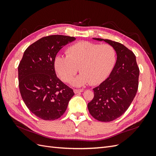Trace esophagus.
I'll return each instance as SVG.
<instances>
[{
	"mask_svg": "<svg viewBox=\"0 0 156 156\" xmlns=\"http://www.w3.org/2000/svg\"><path fill=\"white\" fill-rule=\"evenodd\" d=\"M74 92L75 94H79L80 92H82L84 91L83 89H74Z\"/></svg>",
	"mask_w": 156,
	"mask_h": 156,
	"instance_id": "1",
	"label": "esophagus"
}]
</instances>
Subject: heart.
Wrapping results in <instances>:
<instances>
[{
  "label": "heart",
  "mask_w": 156,
  "mask_h": 156,
  "mask_svg": "<svg viewBox=\"0 0 156 156\" xmlns=\"http://www.w3.org/2000/svg\"><path fill=\"white\" fill-rule=\"evenodd\" d=\"M67 56L57 55L54 65L56 73L64 82H69L79 69L80 73L72 81L81 87L90 83L98 84L104 80L116 62V51L109 44L80 41L69 47Z\"/></svg>",
  "instance_id": "obj_1"
}]
</instances>
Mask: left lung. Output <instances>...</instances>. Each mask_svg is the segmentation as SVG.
I'll return each instance as SVG.
<instances>
[{
	"mask_svg": "<svg viewBox=\"0 0 156 156\" xmlns=\"http://www.w3.org/2000/svg\"><path fill=\"white\" fill-rule=\"evenodd\" d=\"M115 48L116 62L108 77L93 88L94 96L88 108L94 119L111 122L122 116L130 106L139 86V69L136 56L131 50L119 42L101 38Z\"/></svg>",
	"mask_w": 156,
	"mask_h": 156,
	"instance_id": "1",
	"label": "left lung"
}]
</instances>
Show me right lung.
<instances>
[{
  "mask_svg": "<svg viewBox=\"0 0 156 156\" xmlns=\"http://www.w3.org/2000/svg\"><path fill=\"white\" fill-rule=\"evenodd\" d=\"M75 40L62 35L42 37L25 50L19 64V87L23 100L41 119H58L75 94L56 77L54 61L58 52Z\"/></svg>",
  "mask_w": 156,
  "mask_h": 156,
  "instance_id": "add662e5",
  "label": "right lung"
}]
</instances>
